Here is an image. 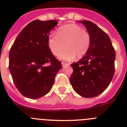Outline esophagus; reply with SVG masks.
I'll return each instance as SVG.
<instances>
[{"instance_id": "esophagus-1", "label": "esophagus", "mask_w": 127, "mask_h": 127, "mask_svg": "<svg viewBox=\"0 0 127 127\" xmlns=\"http://www.w3.org/2000/svg\"><path fill=\"white\" fill-rule=\"evenodd\" d=\"M69 64L66 63H64V62H62V66H63V67H64V66H68Z\"/></svg>"}]
</instances>
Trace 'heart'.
I'll use <instances>...</instances> for the list:
<instances>
[{
    "mask_svg": "<svg viewBox=\"0 0 127 127\" xmlns=\"http://www.w3.org/2000/svg\"><path fill=\"white\" fill-rule=\"evenodd\" d=\"M91 44V36L89 33L79 25L68 24L58 29L56 35L51 34L48 38V45L51 53L57 56L66 48L60 55L61 60L69 61L77 57L79 59L87 53Z\"/></svg>",
    "mask_w": 127,
    "mask_h": 127,
    "instance_id": "1",
    "label": "heart"
}]
</instances>
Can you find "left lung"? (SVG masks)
I'll use <instances>...</instances> for the list:
<instances>
[{
	"mask_svg": "<svg viewBox=\"0 0 127 127\" xmlns=\"http://www.w3.org/2000/svg\"><path fill=\"white\" fill-rule=\"evenodd\" d=\"M80 22L91 35V44L87 53L71 64L70 82L79 95L91 98L102 93L110 84L115 72V51L105 32L92 22Z\"/></svg>",
	"mask_w": 127,
	"mask_h": 127,
	"instance_id": "obj_1",
	"label": "left lung"
}]
</instances>
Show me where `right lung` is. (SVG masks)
I'll use <instances>...</instances> for the list:
<instances>
[{
  "label": "right lung",
  "instance_id": "right-lung-1",
  "mask_svg": "<svg viewBox=\"0 0 127 127\" xmlns=\"http://www.w3.org/2000/svg\"><path fill=\"white\" fill-rule=\"evenodd\" d=\"M58 23L32 21L21 31L10 50L8 68L23 96L35 99L48 93L62 67L48 45L50 33Z\"/></svg>",
  "mask_w": 127,
  "mask_h": 127
}]
</instances>
